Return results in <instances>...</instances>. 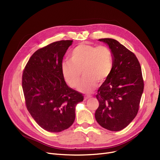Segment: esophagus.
<instances>
[{"instance_id":"34e87169","label":"esophagus","mask_w":160,"mask_h":160,"mask_svg":"<svg viewBox=\"0 0 160 160\" xmlns=\"http://www.w3.org/2000/svg\"><path fill=\"white\" fill-rule=\"evenodd\" d=\"M91 97V96H87V95H85V96H84V100H88V99L90 98Z\"/></svg>"}]
</instances>
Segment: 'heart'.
I'll return each instance as SVG.
<instances>
[{
  "label": "heart",
  "mask_w": 160,
  "mask_h": 160,
  "mask_svg": "<svg viewBox=\"0 0 160 160\" xmlns=\"http://www.w3.org/2000/svg\"><path fill=\"white\" fill-rule=\"evenodd\" d=\"M113 66V56L109 48L81 43L72 51L70 61L62 62L61 69L63 79L72 88L78 86L82 72L84 77L79 86V91L91 92L98 82L102 83L109 78Z\"/></svg>",
  "instance_id": "heart-1"
}]
</instances>
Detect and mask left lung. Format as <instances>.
<instances>
[{"label": "left lung", "instance_id": "obj_1", "mask_svg": "<svg viewBox=\"0 0 160 160\" xmlns=\"http://www.w3.org/2000/svg\"><path fill=\"white\" fill-rule=\"evenodd\" d=\"M109 46L113 56L112 72L96 95L99 106L95 118L104 128L119 131L137 116L144 90L140 63L135 54L118 41L100 39Z\"/></svg>", "mask_w": 160, "mask_h": 160}]
</instances>
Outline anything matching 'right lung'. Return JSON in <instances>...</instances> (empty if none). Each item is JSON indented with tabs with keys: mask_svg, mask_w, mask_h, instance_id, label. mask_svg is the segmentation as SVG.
<instances>
[{
	"mask_svg": "<svg viewBox=\"0 0 160 160\" xmlns=\"http://www.w3.org/2000/svg\"><path fill=\"white\" fill-rule=\"evenodd\" d=\"M73 41L54 42L31 56L22 74L25 105L37 123L44 130L58 132L74 122L75 106L83 96L69 88L63 78V57Z\"/></svg>",
	"mask_w": 160,
	"mask_h": 160,
	"instance_id": "obj_1",
	"label": "right lung"
}]
</instances>
